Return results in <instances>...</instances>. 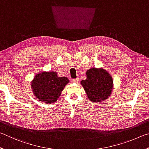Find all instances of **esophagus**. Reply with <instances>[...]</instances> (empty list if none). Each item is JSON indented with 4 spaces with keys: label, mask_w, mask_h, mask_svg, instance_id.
Listing matches in <instances>:
<instances>
[{
    "label": "esophagus",
    "mask_w": 149,
    "mask_h": 149,
    "mask_svg": "<svg viewBox=\"0 0 149 149\" xmlns=\"http://www.w3.org/2000/svg\"><path fill=\"white\" fill-rule=\"evenodd\" d=\"M79 81V79H78V78H77V79H72L71 80V82L72 83H77Z\"/></svg>",
    "instance_id": "34e87169"
}]
</instances>
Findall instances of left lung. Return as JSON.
<instances>
[{"label":"left lung","instance_id":"8db88e82","mask_svg":"<svg viewBox=\"0 0 149 149\" xmlns=\"http://www.w3.org/2000/svg\"><path fill=\"white\" fill-rule=\"evenodd\" d=\"M87 78L81 84L88 99L93 102H100L110 96L113 90V79L104 69L91 68L87 70Z\"/></svg>","mask_w":149,"mask_h":149}]
</instances>
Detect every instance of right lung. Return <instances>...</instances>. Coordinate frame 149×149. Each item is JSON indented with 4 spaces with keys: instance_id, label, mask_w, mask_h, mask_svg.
I'll return each mask as SVG.
<instances>
[{
    "instance_id": "obj_1",
    "label": "right lung",
    "mask_w": 149,
    "mask_h": 149,
    "mask_svg": "<svg viewBox=\"0 0 149 149\" xmlns=\"http://www.w3.org/2000/svg\"><path fill=\"white\" fill-rule=\"evenodd\" d=\"M69 82L66 77H57L56 72H44L36 75L31 87L39 101L49 104L56 102Z\"/></svg>"
}]
</instances>
